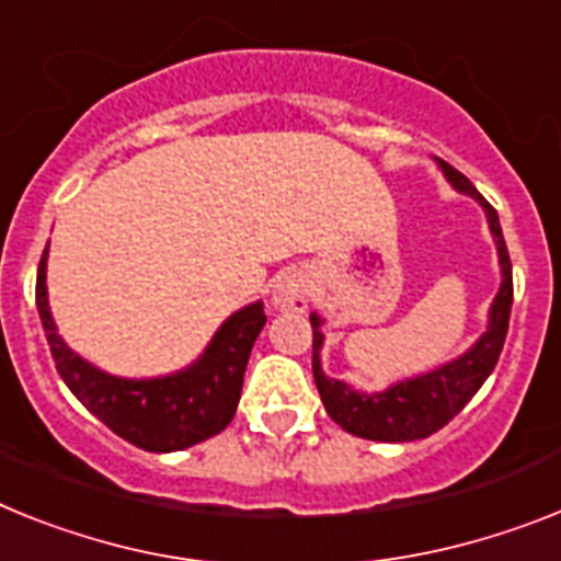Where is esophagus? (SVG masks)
I'll return each instance as SVG.
<instances>
[{"instance_id":"obj_1","label":"esophagus","mask_w":561,"mask_h":561,"mask_svg":"<svg viewBox=\"0 0 561 561\" xmlns=\"http://www.w3.org/2000/svg\"><path fill=\"white\" fill-rule=\"evenodd\" d=\"M310 302V279L305 271H285L273 282L271 305L276 310H294L302 313Z\"/></svg>"}]
</instances>
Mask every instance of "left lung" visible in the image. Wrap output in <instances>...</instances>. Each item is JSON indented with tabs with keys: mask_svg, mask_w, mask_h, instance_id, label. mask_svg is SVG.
I'll return each instance as SVG.
<instances>
[{
	"mask_svg": "<svg viewBox=\"0 0 561 561\" xmlns=\"http://www.w3.org/2000/svg\"><path fill=\"white\" fill-rule=\"evenodd\" d=\"M436 164H439V171L445 173V179L456 191L465 193V196H473L482 205L493 244H496L502 285H499L491 310H488V328L462 356H456V359L445 362V365L427 370V374L393 382L390 388L376 390V393L356 390L342 382V379H331L324 374L322 356H319L324 345L322 317L310 313V324H313V379H317L324 411L342 431L362 436V439L413 442L425 439L439 427H445L470 399L477 397V390L482 388L484 379L496 368L499 353L505 345L513 305V267L511 256H507L505 237H502V225H499V214L484 202L482 193L470 185L468 176H462L442 159H436Z\"/></svg>",
	"mask_w": 561,
	"mask_h": 561,
	"instance_id": "8db88e82",
	"label": "left lung"
}]
</instances>
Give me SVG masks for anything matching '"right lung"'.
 <instances>
[{"instance_id": "1", "label": "right lung", "mask_w": 561, "mask_h": 561, "mask_svg": "<svg viewBox=\"0 0 561 561\" xmlns=\"http://www.w3.org/2000/svg\"><path fill=\"white\" fill-rule=\"evenodd\" d=\"M36 308L56 370L70 393L116 436L150 454L185 450L230 425L251 347L267 322L262 302L244 305L219 324L193 365L153 379H125L82 359L56 331L48 305V248L36 273Z\"/></svg>"}]
</instances>
